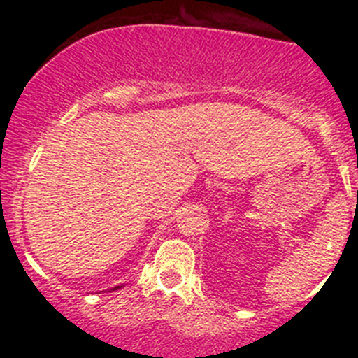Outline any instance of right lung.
<instances>
[{
  "instance_id": "right-lung-1",
  "label": "right lung",
  "mask_w": 358,
  "mask_h": 358,
  "mask_svg": "<svg viewBox=\"0 0 358 358\" xmlns=\"http://www.w3.org/2000/svg\"><path fill=\"white\" fill-rule=\"evenodd\" d=\"M121 287H122V286H115L114 289H112V291H115V289H121Z\"/></svg>"
}]
</instances>
